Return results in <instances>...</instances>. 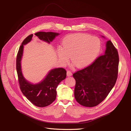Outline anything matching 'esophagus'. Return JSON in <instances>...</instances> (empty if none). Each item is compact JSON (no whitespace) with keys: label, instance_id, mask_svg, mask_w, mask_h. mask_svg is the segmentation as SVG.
I'll use <instances>...</instances> for the list:
<instances>
[{"label":"esophagus","instance_id":"1","mask_svg":"<svg viewBox=\"0 0 131 131\" xmlns=\"http://www.w3.org/2000/svg\"><path fill=\"white\" fill-rule=\"evenodd\" d=\"M67 75L68 77H70V76H72V72H71V71H70V70H68L67 72Z\"/></svg>","mask_w":131,"mask_h":131}]
</instances>
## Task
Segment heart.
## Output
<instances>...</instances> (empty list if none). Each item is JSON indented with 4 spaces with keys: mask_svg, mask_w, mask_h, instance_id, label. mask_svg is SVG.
Returning a JSON list of instances; mask_svg holds the SVG:
<instances>
[{
    "mask_svg": "<svg viewBox=\"0 0 131 131\" xmlns=\"http://www.w3.org/2000/svg\"><path fill=\"white\" fill-rule=\"evenodd\" d=\"M101 42L97 37L84 33H77L66 37L63 40L62 48L59 47L57 54L63 64L71 62L77 68H81L92 63L100 52Z\"/></svg>",
    "mask_w": 131,
    "mask_h": 131,
    "instance_id": "1",
    "label": "heart"
}]
</instances>
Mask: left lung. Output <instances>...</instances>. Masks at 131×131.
Masks as SVG:
<instances>
[{"instance_id": "obj_1", "label": "left lung", "mask_w": 131, "mask_h": 131, "mask_svg": "<svg viewBox=\"0 0 131 131\" xmlns=\"http://www.w3.org/2000/svg\"><path fill=\"white\" fill-rule=\"evenodd\" d=\"M118 51L110 40L107 41L104 54L93 63L73 74L74 97L81 105L95 106L103 101L115 84L118 69Z\"/></svg>"}]
</instances>
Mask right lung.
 Here are the masks:
<instances>
[{
    "label": "right lung",
    "mask_w": 131,
    "mask_h": 131,
    "mask_svg": "<svg viewBox=\"0 0 131 131\" xmlns=\"http://www.w3.org/2000/svg\"><path fill=\"white\" fill-rule=\"evenodd\" d=\"M35 35L40 40L50 43L58 33L54 32L39 31ZM33 34L28 35L19 46L16 57V70L19 88L22 93L31 103L38 107L49 105L56 100V89L60 82L66 79L67 71L62 68L51 70L45 79L38 84L33 85L27 81L21 72V60L23 54V45L28 43L32 39Z\"/></svg>",
    "instance_id": "add662e5"
}]
</instances>
